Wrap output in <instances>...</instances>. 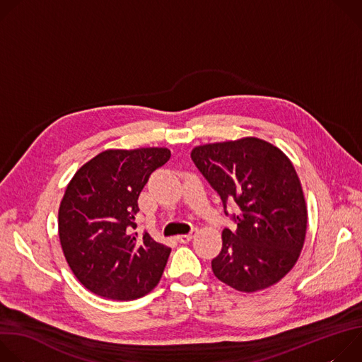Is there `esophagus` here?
Returning <instances> with one entry per match:
<instances>
[{"label": "esophagus", "instance_id": "obj_1", "mask_svg": "<svg viewBox=\"0 0 362 362\" xmlns=\"http://www.w3.org/2000/svg\"><path fill=\"white\" fill-rule=\"evenodd\" d=\"M193 236H194V232H192V233H189V235H179L176 239H177L180 243H187V242H190V240L193 239Z\"/></svg>", "mask_w": 362, "mask_h": 362}]
</instances>
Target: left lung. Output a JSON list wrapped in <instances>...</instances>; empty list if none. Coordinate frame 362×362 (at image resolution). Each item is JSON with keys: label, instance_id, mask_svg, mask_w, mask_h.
<instances>
[{"label": "left lung", "instance_id": "left-lung-1", "mask_svg": "<svg viewBox=\"0 0 362 362\" xmlns=\"http://www.w3.org/2000/svg\"><path fill=\"white\" fill-rule=\"evenodd\" d=\"M192 159L221 196L233 200L236 232L223 229L215 276L240 292L278 284L303 247L308 211L296 170L286 154L257 137L196 146Z\"/></svg>", "mask_w": 362, "mask_h": 362}]
</instances>
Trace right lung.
<instances>
[{"mask_svg":"<svg viewBox=\"0 0 362 362\" xmlns=\"http://www.w3.org/2000/svg\"><path fill=\"white\" fill-rule=\"evenodd\" d=\"M169 159L168 147L109 148L69 182L59 208L60 245L74 276L93 293L132 300L159 284L170 247L132 229L141 189Z\"/></svg>","mask_w":362,"mask_h":362,"instance_id":"obj_1","label":"right lung"}]
</instances>
